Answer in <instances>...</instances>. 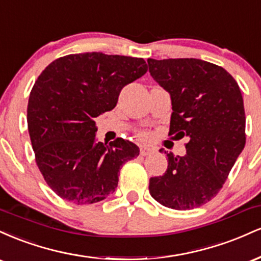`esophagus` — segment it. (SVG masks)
Returning <instances> with one entry per match:
<instances>
[{"instance_id": "esophagus-1", "label": "esophagus", "mask_w": 261, "mask_h": 261, "mask_svg": "<svg viewBox=\"0 0 261 261\" xmlns=\"http://www.w3.org/2000/svg\"><path fill=\"white\" fill-rule=\"evenodd\" d=\"M152 149L151 148H147V147H142L140 149V154L141 155H148V154H151L152 153Z\"/></svg>"}]
</instances>
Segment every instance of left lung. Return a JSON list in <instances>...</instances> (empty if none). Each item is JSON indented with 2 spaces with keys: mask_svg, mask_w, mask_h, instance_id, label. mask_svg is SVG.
Wrapping results in <instances>:
<instances>
[{
  "mask_svg": "<svg viewBox=\"0 0 261 261\" xmlns=\"http://www.w3.org/2000/svg\"><path fill=\"white\" fill-rule=\"evenodd\" d=\"M147 62L152 79L170 95L169 135L188 139L185 155L164 151L168 167L149 179V194L169 208L200 207L217 195L245 146L241 89L224 68L203 60Z\"/></svg>",
  "mask_w": 261,
  "mask_h": 261,
  "instance_id": "8db88e82",
  "label": "left lung"
}]
</instances>
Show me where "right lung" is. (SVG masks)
I'll use <instances>...</instances> for the list:
<instances>
[{"mask_svg": "<svg viewBox=\"0 0 261 261\" xmlns=\"http://www.w3.org/2000/svg\"><path fill=\"white\" fill-rule=\"evenodd\" d=\"M146 72L141 58L83 53L55 60L38 77L27 109L29 136L39 169L60 197L85 205L115 191L121 166L140 148L124 139L98 142L94 120Z\"/></svg>", "mask_w": 261, "mask_h": 261, "instance_id": "add662e5", "label": "right lung"}]
</instances>
